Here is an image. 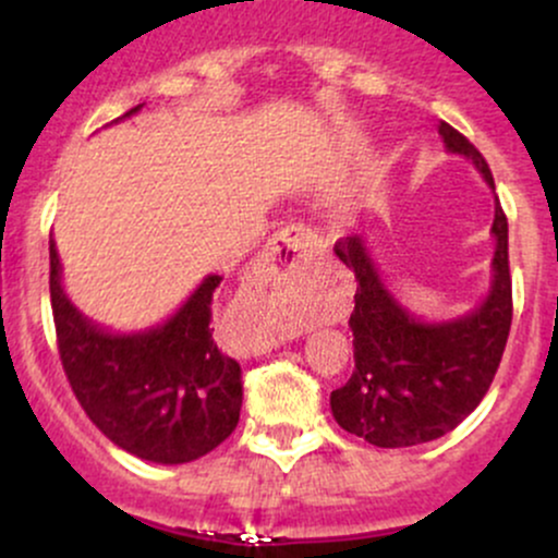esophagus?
Wrapping results in <instances>:
<instances>
[{"mask_svg": "<svg viewBox=\"0 0 558 558\" xmlns=\"http://www.w3.org/2000/svg\"><path fill=\"white\" fill-rule=\"evenodd\" d=\"M319 254L317 233L304 222H293L267 243L259 259L257 278L239 296V310L257 319V332L265 341L278 343L286 330V310L296 299L293 275L312 265Z\"/></svg>", "mask_w": 558, "mask_h": 558, "instance_id": "obj_1", "label": "esophagus"}]
</instances>
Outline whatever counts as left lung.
Masks as SVG:
<instances>
[{
  "label": "left lung",
  "instance_id": "1",
  "mask_svg": "<svg viewBox=\"0 0 558 558\" xmlns=\"http://www.w3.org/2000/svg\"><path fill=\"white\" fill-rule=\"evenodd\" d=\"M438 133L453 155L475 162L493 189L485 157L457 128L440 120ZM496 257L488 299L472 315L425 325L396 304L367 257L360 235L336 243L338 259L356 275L354 373L330 393L332 417L380 448H403L440 438L462 422L488 393L511 328L509 222L501 204L493 220Z\"/></svg>",
  "mask_w": 558,
  "mask_h": 558
}]
</instances>
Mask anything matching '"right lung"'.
Masks as SVG:
<instances>
[{"instance_id":"obj_1","label":"right lung","mask_w":558,"mask_h":558,"mask_svg":"<svg viewBox=\"0 0 558 558\" xmlns=\"http://www.w3.org/2000/svg\"><path fill=\"white\" fill-rule=\"evenodd\" d=\"M220 280L204 278L159 328L112 336L70 304L49 241V296L62 369L86 417L133 457L157 464L194 462L239 425L241 367L217 349L209 328Z\"/></svg>"}]
</instances>
